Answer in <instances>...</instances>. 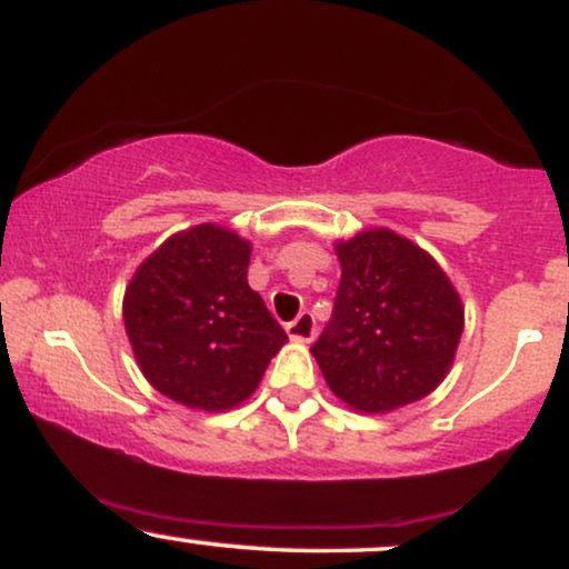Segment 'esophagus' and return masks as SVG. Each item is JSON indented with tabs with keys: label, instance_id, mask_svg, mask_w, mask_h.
<instances>
[{
	"label": "esophagus",
	"instance_id": "1",
	"mask_svg": "<svg viewBox=\"0 0 569 569\" xmlns=\"http://www.w3.org/2000/svg\"><path fill=\"white\" fill-rule=\"evenodd\" d=\"M286 331H289V337L293 341H312L315 339V331H318V328H315L312 312L299 315L297 320H291V323L286 326Z\"/></svg>",
	"mask_w": 569,
	"mask_h": 569
}]
</instances>
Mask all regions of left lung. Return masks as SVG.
<instances>
[{
  "label": "left lung",
  "mask_w": 569,
  "mask_h": 569,
  "mask_svg": "<svg viewBox=\"0 0 569 569\" xmlns=\"http://www.w3.org/2000/svg\"><path fill=\"white\" fill-rule=\"evenodd\" d=\"M333 315L312 345L326 385L360 413H389L440 387L463 305L432 254L387 228L337 241Z\"/></svg>",
  "instance_id": "obj_1"
}]
</instances>
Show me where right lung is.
I'll list each match as a JSON object with an SVG mask.
<instances>
[{
  "instance_id": "1",
  "label": "right lung",
  "mask_w": 569,
  "mask_h": 569,
  "mask_svg": "<svg viewBox=\"0 0 569 569\" xmlns=\"http://www.w3.org/2000/svg\"><path fill=\"white\" fill-rule=\"evenodd\" d=\"M251 243L222 224L174 232L134 270L124 326L140 371L169 400L219 413L254 395L289 341L249 286Z\"/></svg>"
}]
</instances>
